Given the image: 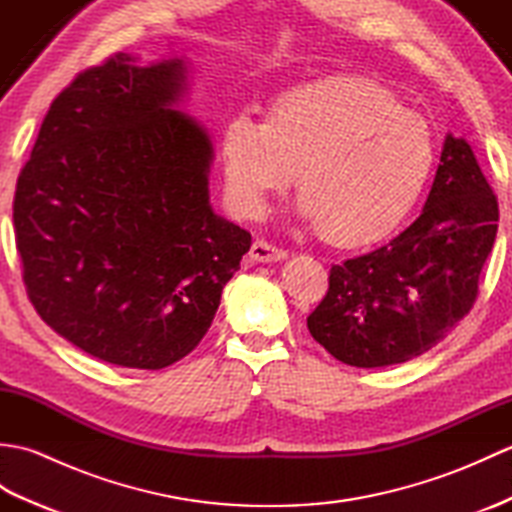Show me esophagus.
Returning <instances> with one entry per match:
<instances>
[{
    "mask_svg": "<svg viewBox=\"0 0 512 512\" xmlns=\"http://www.w3.org/2000/svg\"><path fill=\"white\" fill-rule=\"evenodd\" d=\"M288 253L286 250H281L273 244L264 242V239H255L253 246H250V259L259 264H273V262H281V259H286Z\"/></svg>",
    "mask_w": 512,
    "mask_h": 512,
    "instance_id": "1",
    "label": "esophagus"
}]
</instances>
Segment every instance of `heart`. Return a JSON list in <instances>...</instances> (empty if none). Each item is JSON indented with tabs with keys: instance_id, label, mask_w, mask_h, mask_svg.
I'll use <instances>...</instances> for the list:
<instances>
[{
	"instance_id": "heart-1",
	"label": "heart",
	"mask_w": 512,
	"mask_h": 512,
	"mask_svg": "<svg viewBox=\"0 0 512 512\" xmlns=\"http://www.w3.org/2000/svg\"><path fill=\"white\" fill-rule=\"evenodd\" d=\"M220 156L239 213H262L299 167L297 215L354 246L385 237L416 206L436 167V136L376 81L330 76L279 94L264 121L233 114Z\"/></svg>"
}]
</instances>
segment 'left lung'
Masks as SVG:
<instances>
[{
	"instance_id": "left-lung-1",
	"label": "left lung",
	"mask_w": 512,
	"mask_h": 512,
	"mask_svg": "<svg viewBox=\"0 0 512 512\" xmlns=\"http://www.w3.org/2000/svg\"><path fill=\"white\" fill-rule=\"evenodd\" d=\"M497 222L471 145L447 134L418 220L332 266L328 295L308 317L312 339L354 367L398 365L431 350L473 308Z\"/></svg>"
}]
</instances>
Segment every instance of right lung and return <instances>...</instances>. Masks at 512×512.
I'll return each instance as SVG.
<instances>
[{
  "label": "right lung",
  "instance_id": "1",
  "mask_svg": "<svg viewBox=\"0 0 512 512\" xmlns=\"http://www.w3.org/2000/svg\"><path fill=\"white\" fill-rule=\"evenodd\" d=\"M191 65L118 52L43 118L15 191L28 297L99 361L162 369L209 332L250 233L209 198L215 145L176 105Z\"/></svg>",
  "mask_w": 512,
  "mask_h": 512
}]
</instances>
